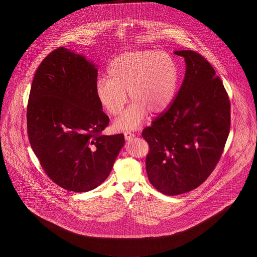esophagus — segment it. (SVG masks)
<instances>
[{
	"label": "esophagus",
	"mask_w": 257,
	"mask_h": 257,
	"mask_svg": "<svg viewBox=\"0 0 257 257\" xmlns=\"http://www.w3.org/2000/svg\"><path fill=\"white\" fill-rule=\"evenodd\" d=\"M124 137H125V140H126V141H131V140L134 139L135 135L132 134L131 132H126V133L124 134Z\"/></svg>",
	"instance_id": "1"
}]
</instances>
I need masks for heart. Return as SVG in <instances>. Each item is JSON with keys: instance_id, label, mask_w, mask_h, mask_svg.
I'll use <instances>...</instances> for the list:
<instances>
[{"instance_id": "1", "label": "heart", "mask_w": 257, "mask_h": 257, "mask_svg": "<svg viewBox=\"0 0 257 257\" xmlns=\"http://www.w3.org/2000/svg\"><path fill=\"white\" fill-rule=\"evenodd\" d=\"M108 77L96 82L95 93L100 105L111 116L122 112L127 93L133 103L113 127L117 131L139 128L147 117L162 113L174 96L178 68L170 54L156 51L123 53L108 66Z\"/></svg>"}]
</instances>
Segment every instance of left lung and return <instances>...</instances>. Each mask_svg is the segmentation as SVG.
Returning <instances> with one entry per match:
<instances>
[{
  "label": "left lung",
  "instance_id": "1",
  "mask_svg": "<svg viewBox=\"0 0 257 257\" xmlns=\"http://www.w3.org/2000/svg\"><path fill=\"white\" fill-rule=\"evenodd\" d=\"M186 71L171 107L143 131L149 145L147 172L159 192L176 196L200 186L214 171L230 129V103L205 58L190 50Z\"/></svg>",
  "mask_w": 257,
  "mask_h": 257
}]
</instances>
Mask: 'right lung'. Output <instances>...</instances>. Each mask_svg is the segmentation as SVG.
I'll use <instances>...</instances> for the list:
<instances>
[{
    "label": "right lung",
    "instance_id": "add662e5",
    "mask_svg": "<svg viewBox=\"0 0 257 257\" xmlns=\"http://www.w3.org/2000/svg\"><path fill=\"white\" fill-rule=\"evenodd\" d=\"M97 75L85 56L60 47L38 66L27 108L29 141L41 167L76 193L107 179L125 143L123 134L101 135L110 118L96 97Z\"/></svg>",
    "mask_w": 257,
    "mask_h": 257
}]
</instances>
